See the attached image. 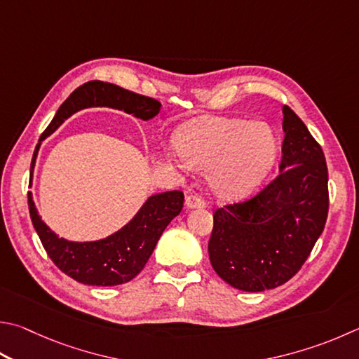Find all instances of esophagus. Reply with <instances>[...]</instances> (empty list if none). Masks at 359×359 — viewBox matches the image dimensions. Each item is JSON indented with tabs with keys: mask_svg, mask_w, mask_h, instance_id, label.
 <instances>
[{
	"mask_svg": "<svg viewBox=\"0 0 359 359\" xmlns=\"http://www.w3.org/2000/svg\"><path fill=\"white\" fill-rule=\"evenodd\" d=\"M185 205L187 208H204L205 202L198 194H190V196L185 198Z\"/></svg>",
	"mask_w": 359,
	"mask_h": 359,
	"instance_id": "1",
	"label": "esophagus"
}]
</instances>
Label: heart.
I'll return each instance as SVG.
<instances>
[{
    "instance_id": "heart-1",
    "label": "heart",
    "mask_w": 359,
    "mask_h": 359,
    "mask_svg": "<svg viewBox=\"0 0 359 359\" xmlns=\"http://www.w3.org/2000/svg\"><path fill=\"white\" fill-rule=\"evenodd\" d=\"M175 147L188 166L207 171L213 194L233 201L256 188L273 166L278 140L265 122L207 117L179 130Z\"/></svg>"
}]
</instances>
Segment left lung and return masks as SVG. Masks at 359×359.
I'll list each match as a JSON object with an SVG mask.
<instances>
[{
	"mask_svg": "<svg viewBox=\"0 0 359 359\" xmlns=\"http://www.w3.org/2000/svg\"><path fill=\"white\" fill-rule=\"evenodd\" d=\"M279 175L256 196L215 210L208 256L217 275L245 292L275 289L309 257L328 217V168L304 122L283 107Z\"/></svg>",
	"mask_w": 359,
	"mask_h": 359,
	"instance_id": "1",
	"label": "left lung"
}]
</instances>
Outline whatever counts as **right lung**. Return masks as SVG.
<instances>
[{"label": "right lung", "instance_id": "right-lung-1", "mask_svg": "<svg viewBox=\"0 0 359 359\" xmlns=\"http://www.w3.org/2000/svg\"><path fill=\"white\" fill-rule=\"evenodd\" d=\"M94 107L114 108L149 121L160 113L161 103L111 83L88 81L76 88L60 107L37 146L72 114ZM37 151L39 147L32 155L31 171L36 166ZM28 205L32 226L57 269L81 284L107 287L132 281L144 269L163 231L184 207V193L174 190L152 194L126 226L95 242H70L57 237L42 221L31 193Z\"/></svg>", "mask_w": 359, "mask_h": 359}]
</instances>
